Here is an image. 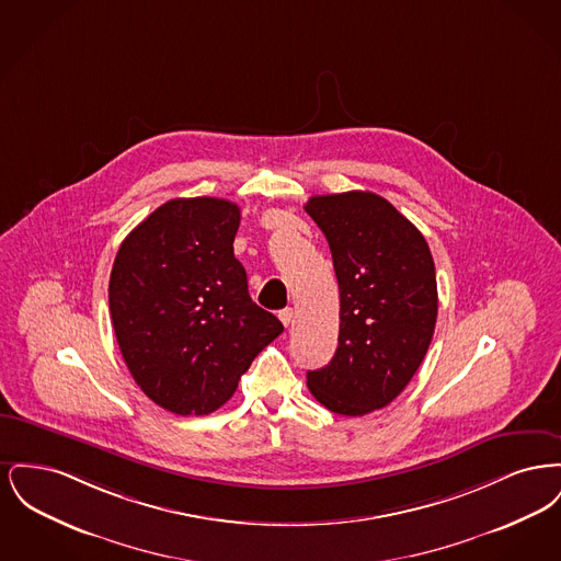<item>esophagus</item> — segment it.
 I'll list each match as a JSON object with an SVG mask.
<instances>
[{
    "instance_id": "34e87169",
    "label": "esophagus",
    "mask_w": 561,
    "mask_h": 561,
    "mask_svg": "<svg viewBox=\"0 0 561 561\" xmlns=\"http://www.w3.org/2000/svg\"><path fill=\"white\" fill-rule=\"evenodd\" d=\"M279 320H282V323L288 328L294 320L293 309H282V311H279Z\"/></svg>"
}]
</instances>
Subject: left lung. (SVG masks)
I'll return each mask as SVG.
<instances>
[{
	"label": "left lung",
	"mask_w": 561,
	"mask_h": 561,
	"mask_svg": "<svg viewBox=\"0 0 561 561\" xmlns=\"http://www.w3.org/2000/svg\"><path fill=\"white\" fill-rule=\"evenodd\" d=\"M341 293L339 347L307 373L328 410L364 416L396 400L427 355L437 320L435 265L423 233L370 191L313 195Z\"/></svg>",
	"instance_id": "8db88e82"
}]
</instances>
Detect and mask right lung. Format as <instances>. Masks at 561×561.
<instances>
[{
    "label": "right lung",
    "mask_w": 561,
    "mask_h": 561,
    "mask_svg": "<svg viewBox=\"0 0 561 561\" xmlns=\"http://www.w3.org/2000/svg\"><path fill=\"white\" fill-rule=\"evenodd\" d=\"M240 208L179 197L122 241L108 311L124 362L149 400L181 416L218 410L284 325L252 302L233 254Z\"/></svg>",
    "instance_id": "1"
}]
</instances>
